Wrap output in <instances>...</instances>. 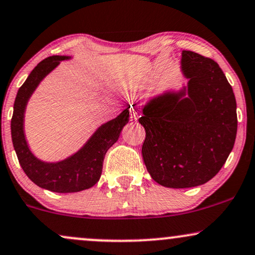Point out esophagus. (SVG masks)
Wrapping results in <instances>:
<instances>
[{"mask_svg": "<svg viewBox=\"0 0 255 255\" xmlns=\"http://www.w3.org/2000/svg\"><path fill=\"white\" fill-rule=\"evenodd\" d=\"M130 118H131V120H137L140 118V112L137 109H131V112H130Z\"/></svg>", "mask_w": 255, "mask_h": 255, "instance_id": "esophagus-1", "label": "esophagus"}]
</instances>
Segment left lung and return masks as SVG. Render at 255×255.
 I'll return each mask as SVG.
<instances>
[{
	"mask_svg": "<svg viewBox=\"0 0 255 255\" xmlns=\"http://www.w3.org/2000/svg\"><path fill=\"white\" fill-rule=\"evenodd\" d=\"M188 87L152 98L139 122L146 130L142 158L147 171L166 188H194L209 182L234 146L238 116L232 85L219 64L183 51Z\"/></svg>",
	"mask_w": 255,
	"mask_h": 255,
	"instance_id": "8db88e82",
	"label": "left lung"
}]
</instances>
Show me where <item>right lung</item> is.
Instances as JSON below:
<instances>
[{
	"instance_id": "1",
	"label": "right lung",
	"mask_w": 255,
	"mask_h": 255,
	"mask_svg": "<svg viewBox=\"0 0 255 255\" xmlns=\"http://www.w3.org/2000/svg\"><path fill=\"white\" fill-rule=\"evenodd\" d=\"M66 59H70V57L52 56L40 61L33 69L17 91L10 124L14 149L24 173L40 188L60 194L83 191L100 180L106 153L118 141L122 128L129 121L128 108H130L128 107L118 118L101 126L87 143L71 157L58 162L39 160L30 152L24 137V110L39 83L56 69L61 60Z\"/></svg>"
}]
</instances>
